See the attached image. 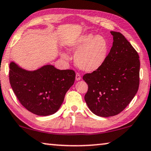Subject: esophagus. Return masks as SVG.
<instances>
[{"label":"esophagus","instance_id":"esophagus-1","mask_svg":"<svg viewBox=\"0 0 151 151\" xmlns=\"http://www.w3.org/2000/svg\"><path fill=\"white\" fill-rule=\"evenodd\" d=\"M81 80V76L80 75V73H77L76 74V81H80Z\"/></svg>","mask_w":151,"mask_h":151}]
</instances>
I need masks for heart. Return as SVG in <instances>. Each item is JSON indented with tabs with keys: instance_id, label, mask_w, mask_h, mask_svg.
<instances>
[{
	"instance_id": "1",
	"label": "heart",
	"mask_w": 151,
	"mask_h": 151,
	"mask_svg": "<svg viewBox=\"0 0 151 151\" xmlns=\"http://www.w3.org/2000/svg\"><path fill=\"white\" fill-rule=\"evenodd\" d=\"M109 44L101 36L92 34L81 35L68 45V50L76 52L74 60L80 70L88 73L94 72L103 65L109 53ZM62 57H68L63 53Z\"/></svg>"
}]
</instances>
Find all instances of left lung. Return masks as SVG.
<instances>
[{"mask_svg":"<svg viewBox=\"0 0 151 151\" xmlns=\"http://www.w3.org/2000/svg\"><path fill=\"white\" fill-rule=\"evenodd\" d=\"M111 34L113 46L105 63L83 77L88 86L86 103L94 114L103 117L121 113L135 96L139 87L138 52L123 34L117 32Z\"/></svg>","mask_w":151,"mask_h":151,"instance_id":"8db88e82","label":"left lung"}]
</instances>
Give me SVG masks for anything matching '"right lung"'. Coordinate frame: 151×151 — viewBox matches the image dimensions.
Returning <instances> with one entry per match:
<instances>
[{
    "instance_id": "obj_1",
    "label": "right lung",
    "mask_w": 151,
    "mask_h": 151,
    "mask_svg": "<svg viewBox=\"0 0 151 151\" xmlns=\"http://www.w3.org/2000/svg\"><path fill=\"white\" fill-rule=\"evenodd\" d=\"M9 69L11 88L20 103L40 116L52 115L59 109L76 78L74 71L60 70L52 65L29 71L11 61Z\"/></svg>"
}]
</instances>
